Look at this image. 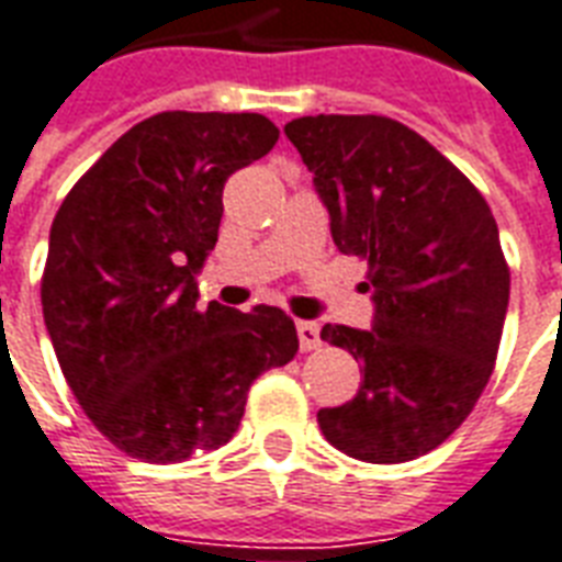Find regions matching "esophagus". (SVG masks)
Masks as SVG:
<instances>
[{"instance_id":"1","label":"esophagus","mask_w":562,"mask_h":562,"mask_svg":"<svg viewBox=\"0 0 562 562\" xmlns=\"http://www.w3.org/2000/svg\"><path fill=\"white\" fill-rule=\"evenodd\" d=\"M296 331H299V346H302L305 352H314V349H319V346H323L319 326H316V323H311V319H302V323H296Z\"/></svg>"}]
</instances>
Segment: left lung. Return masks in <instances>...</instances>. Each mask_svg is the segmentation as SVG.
<instances>
[{"label":"left lung","instance_id":"obj_1","mask_svg":"<svg viewBox=\"0 0 562 562\" xmlns=\"http://www.w3.org/2000/svg\"><path fill=\"white\" fill-rule=\"evenodd\" d=\"M326 204L331 239L367 260L370 331L319 337L364 367L358 394L319 408L323 436L361 462H408L453 436L483 394L509 305L486 198L424 136L382 115L284 126Z\"/></svg>","mask_w":562,"mask_h":562}]
</instances>
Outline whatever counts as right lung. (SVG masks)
Wrapping results in <instances>:
<instances>
[{"label": "right lung", "mask_w": 562, "mask_h": 562, "mask_svg": "<svg viewBox=\"0 0 562 562\" xmlns=\"http://www.w3.org/2000/svg\"><path fill=\"white\" fill-rule=\"evenodd\" d=\"M255 112H159L67 192L49 231L41 305L91 424L145 462H183L234 438L248 387L299 352L293 319L198 305L227 177L266 156Z\"/></svg>", "instance_id": "right-lung-1"}]
</instances>
